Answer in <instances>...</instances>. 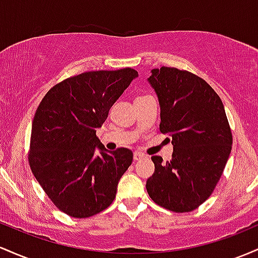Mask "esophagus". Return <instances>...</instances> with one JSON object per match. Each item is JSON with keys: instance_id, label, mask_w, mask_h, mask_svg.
<instances>
[{"instance_id": "1", "label": "esophagus", "mask_w": 258, "mask_h": 258, "mask_svg": "<svg viewBox=\"0 0 258 258\" xmlns=\"http://www.w3.org/2000/svg\"><path fill=\"white\" fill-rule=\"evenodd\" d=\"M146 157V156L144 155V153L141 152H134V161H140L143 160V158Z\"/></svg>"}]
</instances>
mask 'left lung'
<instances>
[{"label": "left lung", "mask_w": 258, "mask_h": 258, "mask_svg": "<svg viewBox=\"0 0 258 258\" xmlns=\"http://www.w3.org/2000/svg\"><path fill=\"white\" fill-rule=\"evenodd\" d=\"M149 83L161 107L160 132L172 138V161L152 156L150 198L172 212H191L212 195L229 158L233 135L224 106L202 78L178 68L152 69Z\"/></svg>", "instance_id": "1"}]
</instances>
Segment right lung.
I'll list each match as a JSON object with an SVG mask.
<instances>
[{
  "instance_id": "obj_1",
  "label": "right lung",
  "mask_w": 258,
  "mask_h": 258,
  "mask_svg": "<svg viewBox=\"0 0 258 258\" xmlns=\"http://www.w3.org/2000/svg\"><path fill=\"white\" fill-rule=\"evenodd\" d=\"M138 72H86L51 88L31 126L29 164L53 205L74 218L102 212L133 162L132 150L107 151L96 137L111 107Z\"/></svg>"
}]
</instances>
